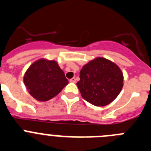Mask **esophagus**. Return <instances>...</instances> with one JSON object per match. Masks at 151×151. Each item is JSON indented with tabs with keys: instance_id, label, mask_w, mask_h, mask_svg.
<instances>
[{
	"instance_id": "34e87169",
	"label": "esophagus",
	"mask_w": 151,
	"mask_h": 151,
	"mask_svg": "<svg viewBox=\"0 0 151 151\" xmlns=\"http://www.w3.org/2000/svg\"><path fill=\"white\" fill-rule=\"evenodd\" d=\"M69 82H73V83H76V78H75V77H73V78H72L71 79L69 80Z\"/></svg>"
}]
</instances>
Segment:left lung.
Segmentation results:
<instances>
[{
  "mask_svg": "<svg viewBox=\"0 0 151 151\" xmlns=\"http://www.w3.org/2000/svg\"><path fill=\"white\" fill-rule=\"evenodd\" d=\"M77 82L82 97L91 104L104 106L109 104L120 93L123 75L114 63L97 57L83 66Z\"/></svg>",
  "mask_w": 151,
  "mask_h": 151,
  "instance_id": "1",
  "label": "left lung"
}]
</instances>
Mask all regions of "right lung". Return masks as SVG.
<instances>
[{
  "instance_id": "1",
  "label": "right lung",
  "mask_w": 151,
  "mask_h": 151,
  "mask_svg": "<svg viewBox=\"0 0 151 151\" xmlns=\"http://www.w3.org/2000/svg\"><path fill=\"white\" fill-rule=\"evenodd\" d=\"M24 83L34 98L46 101L59 94L69 81L56 61L41 59L27 69Z\"/></svg>"
}]
</instances>
